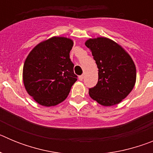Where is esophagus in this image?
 Masks as SVG:
<instances>
[{"label":"esophagus","mask_w":153,"mask_h":153,"mask_svg":"<svg viewBox=\"0 0 153 153\" xmlns=\"http://www.w3.org/2000/svg\"><path fill=\"white\" fill-rule=\"evenodd\" d=\"M79 79L80 81H82L83 79V75H81V76H79Z\"/></svg>","instance_id":"obj_1"}]
</instances>
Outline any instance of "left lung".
Returning <instances> with one entry per match:
<instances>
[{
	"mask_svg": "<svg viewBox=\"0 0 153 153\" xmlns=\"http://www.w3.org/2000/svg\"><path fill=\"white\" fill-rule=\"evenodd\" d=\"M86 46L92 51L98 67V82L89 94L102 106H113L128 96L136 83V67L122 47L106 37L90 39Z\"/></svg>",
	"mask_w": 153,
	"mask_h": 153,
	"instance_id": "8db88e82",
	"label": "left lung"
}]
</instances>
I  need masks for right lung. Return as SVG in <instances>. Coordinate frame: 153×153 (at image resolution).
Instances as JSON below:
<instances>
[{
	"label": "right lung",
	"instance_id": "1",
	"mask_svg": "<svg viewBox=\"0 0 153 153\" xmlns=\"http://www.w3.org/2000/svg\"><path fill=\"white\" fill-rule=\"evenodd\" d=\"M74 43L65 37H52L32 50L23 69L27 91L42 106L57 105L67 98L77 80L70 59Z\"/></svg>",
	"mask_w": 153,
	"mask_h": 153
}]
</instances>
